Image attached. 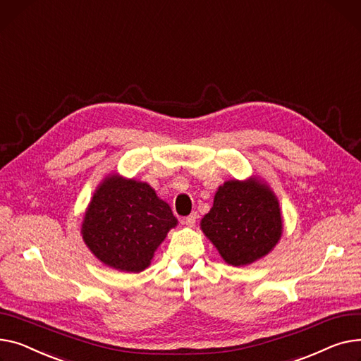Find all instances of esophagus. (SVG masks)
Returning <instances> with one entry per match:
<instances>
[{
  "label": "esophagus",
  "mask_w": 361,
  "mask_h": 361,
  "mask_svg": "<svg viewBox=\"0 0 361 361\" xmlns=\"http://www.w3.org/2000/svg\"><path fill=\"white\" fill-rule=\"evenodd\" d=\"M197 219H198V214H197V213L189 214L188 217H185L183 224H185L186 227H194V226H195V223H197Z\"/></svg>",
  "instance_id": "34e87169"
}]
</instances>
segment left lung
Wrapping results in <instances>:
<instances>
[{"label": "left lung", "instance_id": "8db88e82", "mask_svg": "<svg viewBox=\"0 0 361 361\" xmlns=\"http://www.w3.org/2000/svg\"><path fill=\"white\" fill-rule=\"evenodd\" d=\"M201 230L227 264L249 265L268 255L283 235L279 200L258 178L227 180L201 220Z\"/></svg>", "mask_w": 361, "mask_h": 361}]
</instances>
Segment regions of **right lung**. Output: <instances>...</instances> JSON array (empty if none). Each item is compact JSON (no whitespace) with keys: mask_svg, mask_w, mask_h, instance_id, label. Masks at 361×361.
I'll return each mask as SVG.
<instances>
[{"mask_svg":"<svg viewBox=\"0 0 361 361\" xmlns=\"http://www.w3.org/2000/svg\"><path fill=\"white\" fill-rule=\"evenodd\" d=\"M176 224L171 207L150 185L109 175L93 194L81 235L104 265L123 272H141Z\"/></svg>","mask_w":361,"mask_h":361,"instance_id":"1","label":"right lung"}]
</instances>
